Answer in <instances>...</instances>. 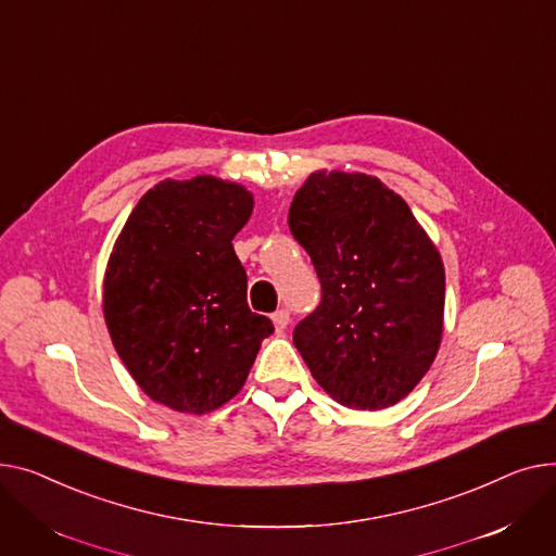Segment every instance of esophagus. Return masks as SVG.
Returning <instances> with one entry per match:
<instances>
[{"instance_id":"obj_1","label":"esophagus","mask_w":556,"mask_h":556,"mask_svg":"<svg viewBox=\"0 0 556 556\" xmlns=\"http://www.w3.org/2000/svg\"><path fill=\"white\" fill-rule=\"evenodd\" d=\"M271 323H274V328H276V334H282L287 330V325H289V312L287 309H278L276 314H271Z\"/></svg>"}]
</instances>
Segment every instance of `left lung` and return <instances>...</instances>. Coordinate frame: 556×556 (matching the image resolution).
<instances>
[{
	"label": "left lung",
	"instance_id": "1",
	"mask_svg": "<svg viewBox=\"0 0 556 556\" xmlns=\"http://www.w3.org/2000/svg\"><path fill=\"white\" fill-rule=\"evenodd\" d=\"M289 228L320 278L293 345L332 400L390 408L433 366L444 332V265L402 194L379 177L314 170Z\"/></svg>",
	"mask_w": 556,
	"mask_h": 556
}]
</instances>
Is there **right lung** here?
I'll use <instances>...</instances> for the list:
<instances>
[{"instance_id":"1","label":"right lung","mask_w":556,"mask_h":556,"mask_svg":"<svg viewBox=\"0 0 556 556\" xmlns=\"http://www.w3.org/2000/svg\"><path fill=\"white\" fill-rule=\"evenodd\" d=\"M253 192L213 175L163 179L129 213L103 278L114 350L143 393L179 413L231 402L274 332L247 305L233 238Z\"/></svg>"}]
</instances>
